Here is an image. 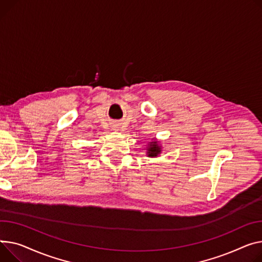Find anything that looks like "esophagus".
<instances>
[{"label": "esophagus", "mask_w": 262, "mask_h": 262, "mask_svg": "<svg viewBox=\"0 0 262 262\" xmlns=\"http://www.w3.org/2000/svg\"><path fill=\"white\" fill-rule=\"evenodd\" d=\"M118 126H119L118 124H115V125H113V128H114V130H119V129H118V128H119Z\"/></svg>", "instance_id": "obj_1"}]
</instances>
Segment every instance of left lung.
Returning <instances> with one entry per match:
<instances>
[{"label": "left lung", "mask_w": 262, "mask_h": 262, "mask_svg": "<svg viewBox=\"0 0 262 262\" xmlns=\"http://www.w3.org/2000/svg\"><path fill=\"white\" fill-rule=\"evenodd\" d=\"M162 152V146L159 141H157L156 139L149 141L146 146V156L149 158H156Z\"/></svg>", "instance_id": "8db88e82"}]
</instances>
